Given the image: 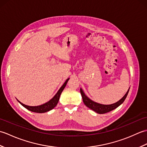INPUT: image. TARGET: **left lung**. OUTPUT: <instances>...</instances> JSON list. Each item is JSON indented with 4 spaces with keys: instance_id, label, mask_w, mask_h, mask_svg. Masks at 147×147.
I'll use <instances>...</instances> for the list:
<instances>
[{
    "instance_id": "left-lung-1",
    "label": "left lung",
    "mask_w": 147,
    "mask_h": 147,
    "mask_svg": "<svg viewBox=\"0 0 147 147\" xmlns=\"http://www.w3.org/2000/svg\"><path fill=\"white\" fill-rule=\"evenodd\" d=\"M129 90V88L126 93V94L123 96V97L121 98L119 100L114 103V104H109V105L99 104V103L93 101L92 100L88 98V96L85 95V93L83 92L82 88H80V93H81V95L82 96V98H83V101L84 102V104H85V105L87 107L92 109V111H95L98 114H105L112 110H114L115 109H116L120 105L123 104L124 101V100L126 99L127 94H128Z\"/></svg>"
}]
</instances>
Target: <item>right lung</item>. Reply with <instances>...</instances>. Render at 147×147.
I'll use <instances>...</instances> for the list:
<instances>
[{"instance_id": "1", "label": "right lung", "mask_w": 147, "mask_h": 147, "mask_svg": "<svg viewBox=\"0 0 147 147\" xmlns=\"http://www.w3.org/2000/svg\"><path fill=\"white\" fill-rule=\"evenodd\" d=\"M69 78L66 80V81H65V83L62 85V86L61 87L60 89L58 90L57 93L53 96L52 98H51L49 101H48L47 102H46L42 105H38V106H29V105H26L25 104H23V103H21L20 101H19L18 100V101L21 105H23L24 107H25L26 109H28V110H29L32 112H36V113H45V112H49L50 111H51L52 109H54L55 106L57 105V103L59 102V98H60V96L61 95V93L62 92V91H63V90L64 89L65 86H66V84L69 81Z\"/></svg>"}]
</instances>
